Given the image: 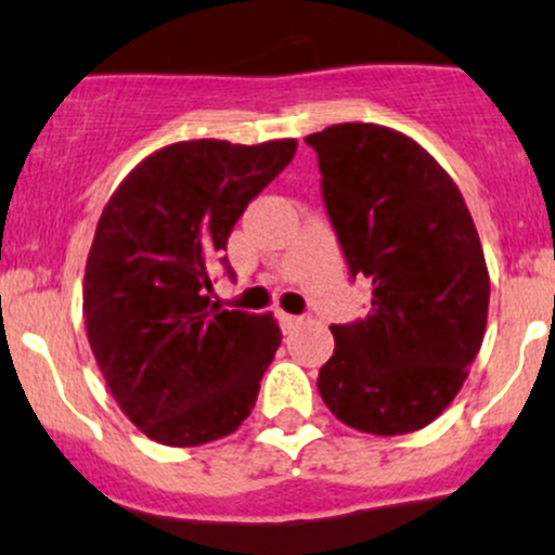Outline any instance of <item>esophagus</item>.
<instances>
[{"mask_svg":"<svg viewBox=\"0 0 555 555\" xmlns=\"http://www.w3.org/2000/svg\"><path fill=\"white\" fill-rule=\"evenodd\" d=\"M276 317H279V324H282V330H284V332H293L295 326H300V324H302V317H293V313L279 311Z\"/></svg>","mask_w":555,"mask_h":555,"instance_id":"34e87169","label":"esophagus"}]
</instances>
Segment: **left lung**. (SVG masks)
<instances>
[{
	"instance_id": "8db88e82",
	"label": "left lung",
	"mask_w": 555,
	"mask_h": 555,
	"mask_svg": "<svg viewBox=\"0 0 555 555\" xmlns=\"http://www.w3.org/2000/svg\"><path fill=\"white\" fill-rule=\"evenodd\" d=\"M324 204L351 276L372 284L364 322L332 324L319 393L361 434L425 428L481 351L489 271L457 183L417 140L372 121L313 132Z\"/></svg>"
}]
</instances>
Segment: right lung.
Returning <instances> with one entry per match:
<instances>
[{
	"label": "right lung",
	"instance_id": "add662e5",
	"mask_svg": "<svg viewBox=\"0 0 555 555\" xmlns=\"http://www.w3.org/2000/svg\"><path fill=\"white\" fill-rule=\"evenodd\" d=\"M295 149V138L180 140L132 167L103 207L81 287L87 340L119 410L151 441H218L258 401L282 330L273 313L209 302L207 268Z\"/></svg>",
	"mask_w": 555,
	"mask_h": 555
}]
</instances>
